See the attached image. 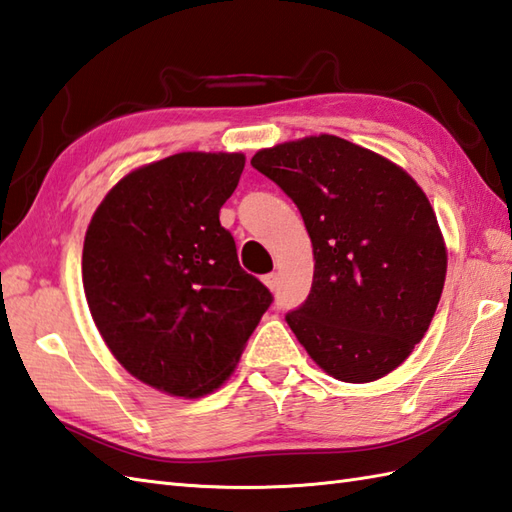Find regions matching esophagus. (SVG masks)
Listing matches in <instances>:
<instances>
[{
  "label": "esophagus",
  "instance_id": "obj_1",
  "mask_svg": "<svg viewBox=\"0 0 512 512\" xmlns=\"http://www.w3.org/2000/svg\"><path fill=\"white\" fill-rule=\"evenodd\" d=\"M262 281H264V284H266L270 290H277V284H279V277H277V273H268V275H264V277H262Z\"/></svg>",
  "mask_w": 512,
  "mask_h": 512
}]
</instances>
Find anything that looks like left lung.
Instances as JSON below:
<instances>
[{
    "instance_id": "1",
    "label": "left lung",
    "mask_w": 512,
    "mask_h": 512,
    "mask_svg": "<svg viewBox=\"0 0 512 512\" xmlns=\"http://www.w3.org/2000/svg\"><path fill=\"white\" fill-rule=\"evenodd\" d=\"M297 204L314 253L308 299L286 314L323 372L372 383L429 330L447 248L427 195L394 162L321 134L250 160Z\"/></svg>"
}]
</instances>
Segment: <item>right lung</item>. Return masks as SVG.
Segmentation results:
<instances>
[{
    "label": "right lung",
    "instance_id": "right-lung-1",
    "mask_svg": "<svg viewBox=\"0 0 512 512\" xmlns=\"http://www.w3.org/2000/svg\"><path fill=\"white\" fill-rule=\"evenodd\" d=\"M244 162L202 151L151 162L105 195L85 233L96 328L129 374L171 396L220 387L273 303L220 224Z\"/></svg>",
    "mask_w": 512,
    "mask_h": 512
}]
</instances>
